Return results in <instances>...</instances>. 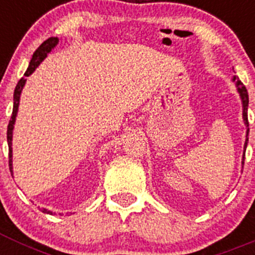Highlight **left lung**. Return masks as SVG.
<instances>
[{
  "label": "left lung",
  "mask_w": 255,
  "mask_h": 255,
  "mask_svg": "<svg viewBox=\"0 0 255 255\" xmlns=\"http://www.w3.org/2000/svg\"><path fill=\"white\" fill-rule=\"evenodd\" d=\"M235 79L234 78V82H235ZM236 87H238V91L239 93H240V97H242V101H243V107H244V111H243V117H244V121L247 123L248 125V105H249V97H248V91H247V88H245V85L243 84L240 80H236ZM249 134V129L247 130V135ZM247 145H248V139L245 140V145L244 148L247 149ZM245 158V157H244ZM243 158V159H244ZM243 164H244V161H243Z\"/></svg>",
  "instance_id": "1"
}]
</instances>
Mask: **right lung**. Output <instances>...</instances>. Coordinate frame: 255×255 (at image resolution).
I'll list each match as a JSON object with an SVG mask.
<instances>
[{"mask_svg":"<svg viewBox=\"0 0 255 255\" xmlns=\"http://www.w3.org/2000/svg\"><path fill=\"white\" fill-rule=\"evenodd\" d=\"M58 43V39L55 37H51L48 38V39H46L43 42V43L40 44L39 47H38L37 49H35V52L33 53V57H31L30 60V64H29V67L28 70L25 71V74H24V76H29L30 75L33 71L35 70V67L38 66V65L43 61V58L46 57L47 53H48L49 51H51L53 47L56 46V44ZM25 78H21L19 80V83L16 84V87H15V91H13V108H12V115H11V119L10 121H8V125H7V143H8V167H10V172H12V148H11V140H12V129H13V123H15V117H16V114H17V107H19V100H20V93H21L22 91V87H24V84H25ZM42 212H44V213H51L49 211H47V209H42Z\"/></svg>","mask_w":255,"mask_h":255,"instance_id":"1","label":"right lung"}]
</instances>
